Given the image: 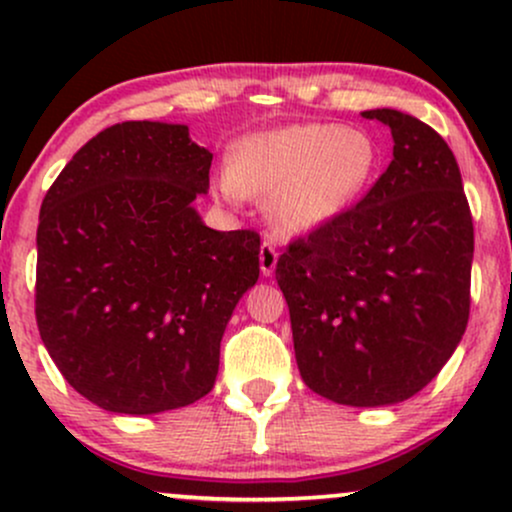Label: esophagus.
Instances as JSON below:
<instances>
[{
	"mask_svg": "<svg viewBox=\"0 0 512 512\" xmlns=\"http://www.w3.org/2000/svg\"><path fill=\"white\" fill-rule=\"evenodd\" d=\"M276 260H279V252H276L272 240H264L260 245V269L264 276H272L276 269Z\"/></svg>",
	"mask_w": 512,
	"mask_h": 512,
	"instance_id": "34e87169",
	"label": "esophagus"
}]
</instances>
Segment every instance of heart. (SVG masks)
Returning <instances> with one entry per match:
<instances>
[{"label": "heart", "instance_id": "1", "mask_svg": "<svg viewBox=\"0 0 512 512\" xmlns=\"http://www.w3.org/2000/svg\"><path fill=\"white\" fill-rule=\"evenodd\" d=\"M383 151L366 129L310 122L250 134L236 144L221 195L267 197V214L286 233H310L349 211L373 185Z\"/></svg>", "mask_w": 512, "mask_h": 512}]
</instances>
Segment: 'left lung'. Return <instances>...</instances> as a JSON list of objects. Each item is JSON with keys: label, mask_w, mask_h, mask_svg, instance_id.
<instances>
[{"label": "left lung", "mask_w": 512, "mask_h": 512, "mask_svg": "<svg viewBox=\"0 0 512 512\" xmlns=\"http://www.w3.org/2000/svg\"><path fill=\"white\" fill-rule=\"evenodd\" d=\"M392 161L361 202L289 243L276 281L303 383L349 407L424 390L469 320L474 226L462 175L436 129L390 108Z\"/></svg>", "instance_id": "obj_1"}]
</instances>
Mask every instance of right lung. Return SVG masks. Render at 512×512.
<instances>
[{
    "label": "right lung",
    "mask_w": 512,
    "mask_h": 512,
    "mask_svg": "<svg viewBox=\"0 0 512 512\" xmlns=\"http://www.w3.org/2000/svg\"><path fill=\"white\" fill-rule=\"evenodd\" d=\"M211 158L185 125L122 122L81 146L43 199L40 339L105 411L158 414L214 387L223 330L260 276V236L199 219Z\"/></svg>",
    "instance_id": "right-lung-1"
}]
</instances>
